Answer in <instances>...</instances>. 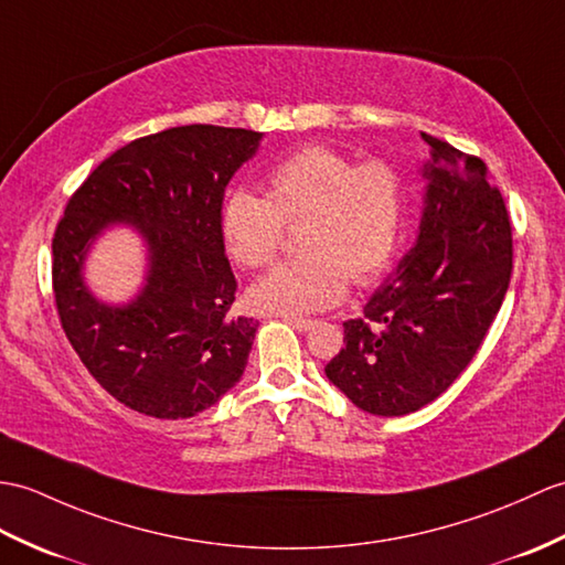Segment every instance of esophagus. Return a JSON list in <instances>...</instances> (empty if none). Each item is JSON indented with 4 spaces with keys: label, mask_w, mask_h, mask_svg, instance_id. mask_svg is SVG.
<instances>
[{
    "label": "esophagus",
    "mask_w": 565,
    "mask_h": 565,
    "mask_svg": "<svg viewBox=\"0 0 565 565\" xmlns=\"http://www.w3.org/2000/svg\"><path fill=\"white\" fill-rule=\"evenodd\" d=\"M286 322L294 324L296 330H300V332H308L310 327H315V320H310V318H294V315H286Z\"/></svg>",
    "instance_id": "obj_1"
}]
</instances>
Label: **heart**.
I'll list each match as a JSON object with an SVG mask.
<instances>
[{"label":"heart","instance_id":"heart-1","mask_svg":"<svg viewBox=\"0 0 565 565\" xmlns=\"http://www.w3.org/2000/svg\"><path fill=\"white\" fill-rule=\"evenodd\" d=\"M406 188L387 161L356 163L330 147H306L269 170L267 196L228 194L221 233L231 257L262 269L279 257L286 226H298V259L250 288L265 312H312L344 298L349 277L365 286L390 265L402 233Z\"/></svg>","mask_w":565,"mask_h":565}]
</instances>
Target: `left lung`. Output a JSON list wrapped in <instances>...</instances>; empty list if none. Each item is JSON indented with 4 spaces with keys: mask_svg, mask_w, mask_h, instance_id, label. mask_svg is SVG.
I'll return each instance as SVG.
<instances>
[{
    "mask_svg": "<svg viewBox=\"0 0 565 565\" xmlns=\"http://www.w3.org/2000/svg\"><path fill=\"white\" fill-rule=\"evenodd\" d=\"M433 149L422 233L395 277L344 322L327 377L377 416L440 397L475 359L513 271V226L479 156L422 135Z\"/></svg>",
    "mask_w": 565,
    "mask_h": 565,
    "instance_id": "1",
    "label": "left lung"
}]
</instances>
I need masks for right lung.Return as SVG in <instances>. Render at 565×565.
Segmentation results:
<instances>
[{"instance_id": "obj_1", "label": "right lung", "mask_w": 565, "mask_h": 565, "mask_svg": "<svg viewBox=\"0 0 565 565\" xmlns=\"http://www.w3.org/2000/svg\"><path fill=\"white\" fill-rule=\"evenodd\" d=\"M262 135L185 125L110 153L64 209L52 238V291L62 330L96 383L156 418H190L238 383L257 322L231 318L238 291L221 233L228 180ZM127 220L150 245L145 291L103 307L81 279L89 241Z\"/></svg>"}]
</instances>
